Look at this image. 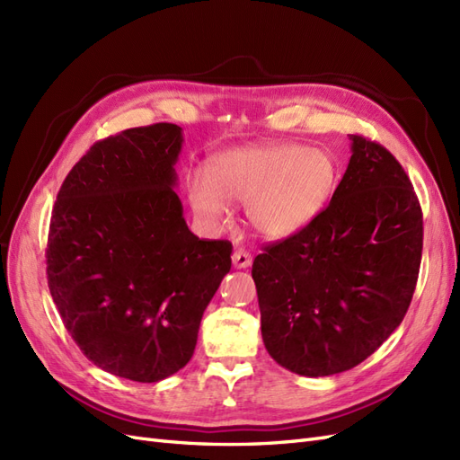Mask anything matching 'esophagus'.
<instances>
[{"instance_id":"esophagus-1","label":"esophagus","mask_w":460,"mask_h":460,"mask_svg":"<svg viewBox=\"0 0 460 460\" xmlns=\"http://www.w3.org/2000/svg\"><path fill=\"white\" fill-rule=\"evenodd\" d=\"M232 262L235 269H247V267H252L253 257H252V253L245 252V249H235L232 255Z\"/></svg>"}]
</instances>
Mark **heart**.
I'll list each match as a JSON object with an SVG mask.
<instances>
[{"mask_svg": "<svg viewBox=\"0 0 460 460\" xmlns=\"http://www.w3.org/2000/svg\"><path fill=\"white\" fill-rule=\"evenodd\" d=\"M340 171L326 149L272 142L218 153L205 172L188 176V201L208 226L226 220L229 203L245 205L249 226L267 240H286L324 211Z\"/></svg>", "mask_w": 460, "mask_h": 460, "instance_id": "obj_1", "label": "heart"}]
</instances>
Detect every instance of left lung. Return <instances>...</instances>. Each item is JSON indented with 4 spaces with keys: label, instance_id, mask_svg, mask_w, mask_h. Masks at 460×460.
<instances>
[{
    "label": "left lung",
    "instance_id": "8db88e82",
    "mask_svg": "<svg viewBox=\"0 0 460 460\" xmlns=\"http://www.w3.org/2000/svg\"><path fill=\"white\" fill-rule=\"evenodd\" d=\"M349 140L330 205L299 234L264 247L252 269L264 347L309 378L349 370L378 349L419 280L422 211L411 180L380 144Z\"/></svg>",
    "mask_w": 460,
    "mask_h": 460
}]
</instances>
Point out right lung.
I'll list each match as a JSON object with an SVG mask.
<instances>
[{"mask_svg":"<svg viewBox=\"0 0 460 460\" xmlns=\"http://www.w3.org/2000/svg\"><path fill=\"white\" fill-rule=\"evenodd\" d=\"M176 124L124 130L90 147L58 193L48 286L95 367L159 382L188 365L201 316L230 272L232 243L190 232L176 196Z\"/></svg>","mask_w":460,"mask_h":460,"instance_id":"add662e5","label":"right lung"}]
</instances>
